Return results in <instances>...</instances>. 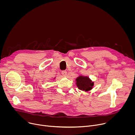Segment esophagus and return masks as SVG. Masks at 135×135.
<instances>
[{"label": "esophagus", "instance_id": "obj_1", "mask_svg": "<svg viewBox=\"0 0 135 135\" xmlns=\"http://www.w3.org/2000/svg\"><path fill=\"white\" fill-rule=\"evenodd\" d=\"M61 74H62V75L64 76H67V71H66V70H63V71H62Z\"/></svg>", "mask_w": 135, "mask_h": 135}]
</instances>
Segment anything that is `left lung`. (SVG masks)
I'll return each mask as SVG.
<instances>
[{
  "label": "left lung",
  "instance_id": "left-lung-1",
  "mask_svg": "<svg viewBox=\"0 0 135 135\" xmlns=\"http://www.w3.org/2000/svg\"><path fill=\"white\" fill-rule=\"evenodd\" d=\"M76 85L79 89L85 92L91 90L94 85V82L88 76L80 75L76 79Z\"/></svg>",
  "mask_w": 135,
  "mask_h": 135
}]
</instances>
